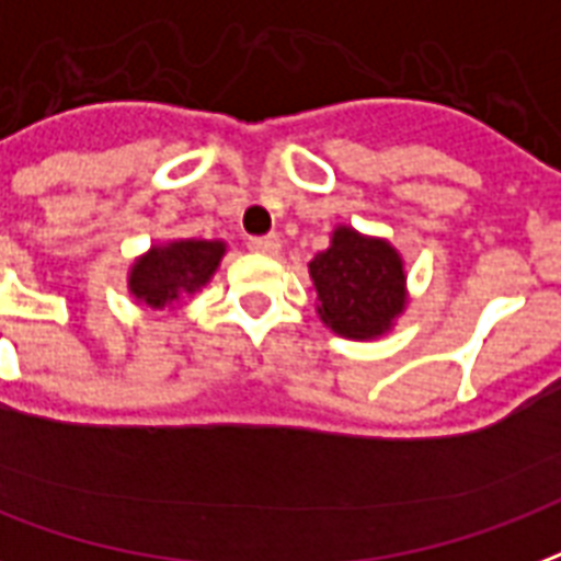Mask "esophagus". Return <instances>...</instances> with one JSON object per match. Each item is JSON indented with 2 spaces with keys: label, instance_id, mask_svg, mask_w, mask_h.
I'll return each mask as SVG.
<instances>
[{
  "label": "esophagus",
  "instance_id": "1",
  "mask_svg": "<svg viewBox=\"0 0 561 561\" xmlns=\"http://www.w3.org/2000/svg\"><path fill=\"white\" fill-rule=\"evenodd\" d=\"M249 249L259 255H276L282 249L279 234H261V238H249Z\"/></svg>",
  "mask_w": 561,
  "mask_h": 561
}]
</instances>
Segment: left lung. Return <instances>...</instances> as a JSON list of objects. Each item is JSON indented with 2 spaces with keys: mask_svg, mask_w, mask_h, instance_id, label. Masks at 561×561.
I'll return each instance as SVG.
<instances>
[{
  "mask_svg": "<svg viewBox=\"0 0 561 561\" xmlns=\"http://www.w3.org/2000/svg\"><path fill=\"white\" fill-rule=\"evenodd\" d=\"M321 321L344 339H380L408 306V276L398 249L339 226L330 247L309 261Z\"/></svg>",
  "mask_w": 561,
  "mask_h": 561,
  "instance_id": "1",
  "label": "left lung"
}]
</instances>
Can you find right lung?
<instances>
[{
  "label": "right lung",
  "instance_id": "1",
  "mask_svg": "<svg viewBox=\"0 0 561 561\" xmlns=\"http://www.w3.org/2000/svg\"><path fill=\"white\" fill-rule=\"evenodd\" d=\"M226 255L222 240H169L136 259L127 288L148 309H172L186 294H196L217 273Z\"/></svg>",
  "mask_w": 561,
  "mask_h": 561
}]
</instances>
